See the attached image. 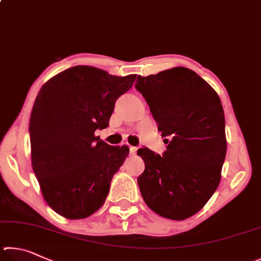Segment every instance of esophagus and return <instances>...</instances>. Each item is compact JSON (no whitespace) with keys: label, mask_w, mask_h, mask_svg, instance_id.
I'll use <instances>...</instances> for the list:
<instances>
[{"label":"esophagus","mask_w":261,"mask_h":261,"mask_svg":"<svg viewBox=\"0 0 261 261\" xmlns=\"http://www.w3.org/2000/svg\"><path fill=\"white\" fill-rule=\"evenodd\" d=\"M129 151H130L132 154H135L136 151H138V148H136V147H132V145H130V147H129Z\"/></svg>","instance_id":"1"}]
</instances>
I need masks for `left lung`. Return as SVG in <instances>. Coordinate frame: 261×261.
Masks as SVG:
<instances>
[{
    "instance_id": "left-lung-1",
    "label": "left lung",
    "mask_w": 261,
    "mask_h": 261,
    "mask_svg": "<svg viewBox=\"0 0 261 261\" xmlns=\"http://www.w3.org/2000/svg\"><path fill=\"white\" fill-rule=\"evenodd\" d=\"M136 81L167 144L163 156L138 150L145 165L138 177L141 195L161 217L185 220L203 208L220 184L227 152L221 100L186 67L139 75Z\"/></svg>"
}]
</instances>
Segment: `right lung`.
Returning a JSON list of instances; mask_svg holds the SVG:
<instances>
[{
  "label": "right lung",
  "mask_w": 261,
  "mask_h": 261,
  "mask_svg": "<svg viewBox=\"0 0 261 261\" xmlns=\"http://www.w3.org/2000/svg\"><path fill=\"white\" fill-rule=\"evenodd\" d=\"M135 79L77 65L40 89L30 118L32 167L44 200L59 216L84 219L104 204L129 148L112 147L95 130L109 126L116 100Z\"/></svg>",
  "instance_id": "right-lung-1"
}]
</instances>
